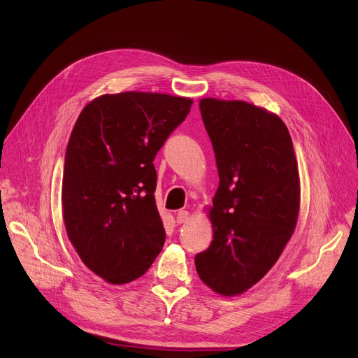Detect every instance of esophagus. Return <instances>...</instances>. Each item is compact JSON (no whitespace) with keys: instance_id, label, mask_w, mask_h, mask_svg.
<instances>
[{"instance_id":"esophagus-1","label":"esophagus","mask_w":358,"mask_h":358,"mask_svg":"<svg viewBox=\"0 0 358 358\" xmlns=\"http://www.w3.org/2000/svg\"><path fill=\"white\" fill-rule=\"evenodd\" d=\"M176 217H177V223L181 224V223L187 222V219H189V212H187V210H180Z\"/></svg>"}]
</instances>
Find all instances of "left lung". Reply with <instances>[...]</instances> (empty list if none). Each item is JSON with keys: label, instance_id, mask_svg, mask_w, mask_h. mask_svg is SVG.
<instances>
[{"label": "left lung", "instance_id": "1", "mask_svg": "<svg viewBox=\"0 0 358 358\" xmlns=\"http://www.w3.org/2000/svg\"><path fill=\"white\" fill-rule=\"evenodd\" d=\"M201 119L219 173L213 241L194 258L204 285L223 296L248 290L274 266L296 228L300 185L289 130L245 101L203 99Z\"/></svg>", "mask_w": 358, "mask_h": 358}]
</instances>
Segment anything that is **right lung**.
<instances>
[{"instance_id": "right-lung-1", "label": "right lung", "mask_w": 358, "mask_h": 358, "mask_svg": "<svg viewBox=\"0 0 358 358\" xmlns=\"http://www.w3.org/2000/svg\"><path fill=\"white\" fill-rule=\"evenodd\" d=\"M192 104L166 94H106L72 129L62 181L66 234L84 264L111 285L143 275L162 250L154 159Z\"/></svg>"}]
</instances>
